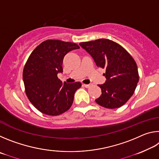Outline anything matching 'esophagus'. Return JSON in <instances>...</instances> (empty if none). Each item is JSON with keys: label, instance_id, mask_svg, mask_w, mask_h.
Wrapping results in <instances>:
<instances>
[{"label": "esophagus", "instance_id": "1", "mask_svg": "<svg viewBox=\"0 0 159 159\" xmlns=\"http://www.w3.org/2000/svg\"><path fill=\"white\" fill-rule=\"evenodd\" d=\"M83 86H84L85 88H90V87L91 85H90V84H83Z\"/></svg>", "mask_w": 159, "mask_h": 159}]
</instances>
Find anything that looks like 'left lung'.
<instances>
[{"label": "left lung", "mask_w": 159, "mask_h": 159, "mask_svg": "<svg viewBox=\"0 0 159 159\" xmlns=\"http://www.w3.org/2000/svg\"><path fill=\"white\" fill-rule=\"evenodd\" d=\"M81 48L93 58L96 65L105 69L104 84L98 86L102 95L95 102L107 109L118 108L128 102L139 81L137 64L121 45L109 39L80 43Z\"/></svg>", "instance_id": "left-lung-1"}]
</instances>
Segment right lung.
<instances>
[{
  "label": "right lung",
  "instance_id": "add662e5",
  "mask_svg": "<svg viewBox=\"0 0 159 159\" xmlns=\"http://www.w3.org/2000/svg\"><path fill=\"white\" fill-rule=\"evenodd\" d=\"M79 48L74 43L47 40L28 58L23 71L25 92L31 104L43 114L57 116L71 107L75 92L81 83H62L57 74L63 72L64 56Z\"/></svg>",
  "mask_w": 159,
  "mask_h": 159
}]
</instances>
